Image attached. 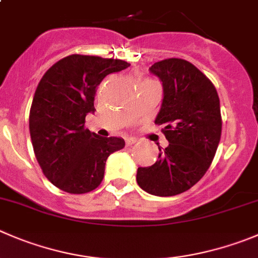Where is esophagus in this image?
Here are the masks:
<instances>
[{"label":"esophagus","mask_w":258,"mask_h":258,"mask_svg":"<svg viewBox=\"0 0 258 258\" xmlns=\"http://www.w3.org/2000/svg\"><path fill=\"white\" fill-rule=\"evenodd\" d=\"M136 142L137 141L134 138H126V139H125V143H126V146H133Z\"/></svg>","instance_id":"esophagus-1"}]
</instances>
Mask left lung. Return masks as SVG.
<instances>
[{
	"instance_id": "obj_1",
	"label": "left lung",
	"mask_w": 258,
	"mask_h": 258,
	"mask_svg": "<svg viewBox=\"0 0 258 258\" xmlns=\"http://www.w3.org/2000/svg\"><path fill=\"white\" fill-rule=\"evenodd\" d=\"M163 86L162 106L154 122L163 125L168 146L158 159L139 167L137 182L151 195L173 196L192 187L212 164L222 134L219 96L212 81L180 58L149 68Z\"/></svg>"
}]
</instances>
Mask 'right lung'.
Returning a JSON list of instances; mask_svg holds the SVG:
<instances>
[{
	"instance_id": "1",
	"label": "right lung",
	"mask_w": 258,
	"mask_h": 258,
	"mask_svg": "<svg viewBox=\"0 0 258 258\" xmlns=\"http://www.w3.org/2000/svg\"><path fill=\"white\" fill-rule=\"evenodd\" d=\"M129 66L121 59L72 54L51 66L39 82L29 115L31 143L43 173L60 190H95L107 157L124 148V139L91 133L85 119L95 111L101 81Z\"/></svg>"
}]
</instances>
